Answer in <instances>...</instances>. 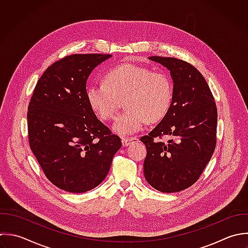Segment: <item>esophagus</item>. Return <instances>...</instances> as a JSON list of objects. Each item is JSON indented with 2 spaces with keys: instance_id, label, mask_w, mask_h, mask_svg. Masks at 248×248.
<instances>
[{
  "instance_id": "34e87169",
  "label": "esophagus",
  "mask_w": 248,
  "mask_h": 248,
  "mask_svg": "<svg viewBox=\"0 0 248 248\" xmlns=\"http://www.w3.org/2000/svg\"><path fill=\"white\" fill-rule=\"evenodd\" d=\"M137 141H138L137 137H123V139H122V143H123L124 147H127L132 142H137Z\"/></svg>"
}]
</instances>
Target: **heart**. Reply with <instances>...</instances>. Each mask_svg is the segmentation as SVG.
<instances>
[{
	"instance_id": "heart-1",
	"label": "heart",
	"mask_w": 248,
	"mask_h": 248,
	"mask_svg": "<svg viewBox=\"0 0 248 248\" xmlns=\"http://www.w3.org/2000/svg\"><path fill=\"white\" fill-rule=\"evenodd\" d=\"M103 82L87 88V99L93 112L104 121L115 117L120 99H124L126 109L113 126L121 135L139 131L146 122L161 121L174 97L173 82L166 73L133 62H123L108 69Z\"/></svg>"
}]
</instances>
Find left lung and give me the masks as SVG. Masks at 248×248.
I'll list each match as a JSON object with an SVG mask.
<instances>
[{
	"label": "left lung",
	"mask_w": 248,
	"mask_h": 248,
	"mask_svg": "<svg viewBox=\"0 0 248 248\" xmlns=\"http://www.w3.org/2000/svg\"><path fill=\"white\" fill-rule=\"evenodd\" d=\"M166 66L174 82V97L167 115L140 138L147 148L144 175L156 190L179 192L194 185L217 146V108L201 72L186 61L150 57ZM163 136L172 139L162 141Z\"/></svg>",
	"instance_id": "obj_1"
}]
</instances>
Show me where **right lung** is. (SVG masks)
Masks as SVG:
<instances>
[{"label":"right lung","mask_w":248,"mask_h":248,"mask_svg":"<svg viewBox=\"0 0 248 248\" xmlns=\"http://www.w3.org/2000/svg\"><path fill=\"white\" fill-rule=\"evenodd\" d=\"M109 54H73L47 67L28 106V137L46 178L57 187L83 193L107 176L121 138L91 108L86 83Z\"/></svg>","instance_id":"right-lung-1"}]
</instances>
